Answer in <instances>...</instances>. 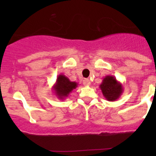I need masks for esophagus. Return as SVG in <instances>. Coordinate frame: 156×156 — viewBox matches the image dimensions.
<instances>
[{"label": "esophagus", "mask_w": 156, "mask_h": 156, "mask_svg": "<svg viewBox=\"0 0 156 156\" xmlns=\"http://www.w3.org/2000/svg\"><path fill=\"white\" fill-rule=\"evenodd\" d=\"M83 85H84V86H90V80H88V79L83 80Z\"/></svg>", "instance_id": "esophagus-1"}]
</instances>
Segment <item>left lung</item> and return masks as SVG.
<instances>
[{"label":"left lung","mask_w":156,"mask_h":156,"mask_svg":"<svg viewBox=\"0 0 156 156\" xmlns=\"http://www.w3.org/2000/svg\"><path fill=\"white\" fill-rule=\"evenodd\" d=\"M99 87L106 100L109 101H115L119 99L123 92L122 84L113 76H106L104 77Z\"/></svg>","instance_id":"obj_1"}]
</instances>
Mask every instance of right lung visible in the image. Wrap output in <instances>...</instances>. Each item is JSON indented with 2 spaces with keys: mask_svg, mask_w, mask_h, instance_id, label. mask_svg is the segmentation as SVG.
Returning a JSON list of instances; mask_svg holds the SVG:
<instances>
[{
  "mask_svg": "<svg viewBox=\"0 0 156 156\" xmlns=\"http://www.w3.org/2000/svg\"><path fill=\"white\" fill-rule=\"evenodd\" d=\"M77 83L70 81L68 77L63 74H60L58 76L55 83L52 87V89L58 98L64 100L74 89L77 87Z\"/></svg>",
  "mask_w": 156,
  "mask_h": 156,
  "instance_id": "1",
  "label": "right lung"
}]
</instances>
